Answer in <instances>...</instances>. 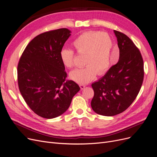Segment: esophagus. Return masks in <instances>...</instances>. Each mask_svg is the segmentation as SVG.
Wrapping results in <instances>:
<instances>
[{"label":"esophagus","instance_id":"esophagus-1","mask_svg":"<svg viewBox=\"0 0 157 157\" xmlns=\"http://www.w3.org/2000/svg\"><path fill=\"white\" fill-rule=\"evenodd\" d=\"M79 86H80L81 90H83V89L84 88V87H86V85H85V84H80Z\"/></svg>","mask_w":157,"mask_h":157}]
</instances>
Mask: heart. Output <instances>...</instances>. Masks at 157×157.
<instances>
[{
	"label": "heart",
	"mask_w": 157,
	"mask_h": 157,
	"mask_svg": "<svg viewBox=\"0 0 157 157\" xmlns=\"http://www.w3.org/2000/svg\"><path fill=\"white\" fill-rule=\"evenodd\" d=\"M72 45L79 55H85V67L71 72L70 77L75 82L87 84L95 78L107 72L112 64L110 57L113 48V41L105 32L91 31L84 32L75 39ZM60 58L65 67L73 68L75 66V52L64 48L60 53Z\"/></svg>",
	"instance_id": "heart-1"
}]
</instances>
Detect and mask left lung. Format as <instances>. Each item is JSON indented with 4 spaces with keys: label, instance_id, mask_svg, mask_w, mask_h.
I'll use <instances>...</instances> for the list:
<instances>
[{
    "label": "left lung",
    "instance_id": "1",
    "mask_svg": "<svg viewBox=\"0 0 157 157\" xmlns=\"http://www.w3.org/2000/svg\"><path fill=\"white\" fill-rule=\"evenodd\" d=\"M120 57L104 76L91 84V105L96 113L115 116L127 109L139 94L144 80L142 55L129 37L116 30Z\"/></svg>",
    "mask_w": 157,
    "mask_h": 157
}]
</instances>
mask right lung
I'll return each mask as SVG.
<instances>
[{
	"instance_id": "add662e5",
	"label": "right lung",
	"mask_w": 157,
	"mask_h": 157,
	"mask_svg": "<svg viewBox=\"0 0 157 157\" xmlns=\"http://www.w3.org/2000/svg\"><path fill=\"white\" fill-rule=\"evenodd\" d=\"M71 31L66 28L42 33L31 40L20 58L17 80L25 102L35 114L57 117L69 108L78 85L66 80L60 53Z\"/></svg>"
}]
</instances>
